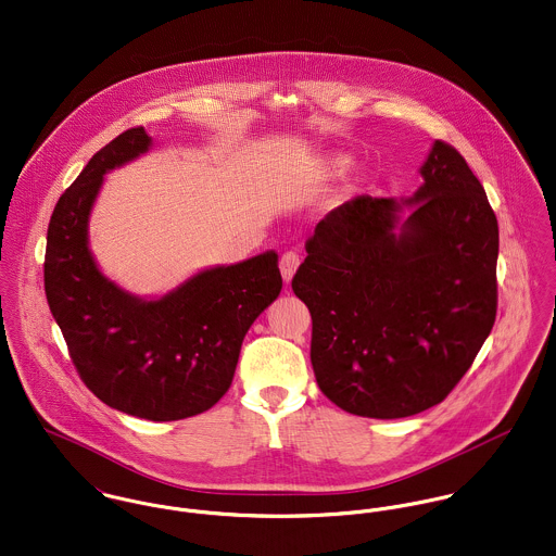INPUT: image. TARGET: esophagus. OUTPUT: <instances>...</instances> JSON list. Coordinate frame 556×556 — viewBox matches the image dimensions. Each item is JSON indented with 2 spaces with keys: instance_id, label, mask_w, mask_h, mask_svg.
<instances>
[{
  "instance_id": "obj_1",
  "label": "esophagus",
  "mask_w": 556,
  "mask_h": 556,
  "mask_svg": "<svg viewBox=\"0 0 556 556\" xmlns=\"http://www.w3.org/2000/svg\"><path fill=\"white\" fill-rule=\"evenodd\" d=\"M300 266V256L296 252H286L279 260V268H281V277L286 283H290L296 275Z\"/></svg>"
}]
</instances>
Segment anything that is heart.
Segmentation results:
<instances>
[{
  "label": "heart",
  "instance_id": "b5f03b06",
  "mask_svg": "<svg viewBox=\"0 0 556 556\" xmlns=\"http://www.w3.org/2000/svg\"><path fill=\"white\" fill-rule=\"evenodd\" d=\"M351 165V159L346 154H330V156H324L317 167H315V175L319 179H330V177H339L341 173L346 172ZM359 188V179H351L346 184V190L349 192H355Z\"/></svg>",
  "mask_w": 556,
  "mask_h": 556
}]
</instances>
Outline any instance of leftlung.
I'll list each match as a JSON object with an SVG mask.
<instances>
[{"mask_svg": "<svg viewBox=\"0 0 556 556\" xmlns=\"http://www.w3.org/2000/svg\"><path fill=\"white\" fill-rule=\"evenodd\" d=\"M419 173L413 197H357L326 215L292 281L317 384L351 415L440 404L495 324L500 228L482 184L444 141Z\"/></svg>", "mask_w": 556, "mask_h": 556, "instance_id": "left-lung-1", "label": "left lung"}]
</instances>
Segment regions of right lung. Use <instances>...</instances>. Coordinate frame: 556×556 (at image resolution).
Segmentation results:
<instances>
[{
	"label": "right lung",
	"instance_id": "1",
	"mask_svg": "<svg viewBox=\"0 0 556 556\" xmlns=\"http://www.w3.org/2000/svg\"><path fill=\"white\" fill-rule=\"evenodd\" d=\"M146 128L101 148L61 194L50 224L43 288L86 387L108 406L148 421L210 410L228 391L241 344L279 296V256L268 250L201 268L163 296H137L99 268L88 222L105 175L148 154Z\"/></svg>",
	"mask_w": 556,
	"mask_h": 556
}]
</instances>
